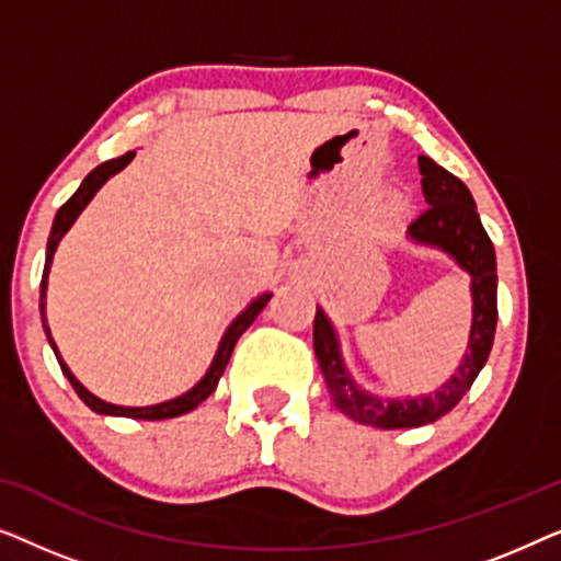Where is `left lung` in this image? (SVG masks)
<instances>
[{
	"instance_id": "1",
	"label": "left lung",
	"mask_w": 561,
	"mask_h": 561,
	"mask_svg": "<svg viewBox=\"0 0 561 561\" xmlns=\"http://www.w3.org/2000/svg\"><path fill=\"white\" fill-rule=\"evenodd\" d=\"M421 188H424L426 209L416 221H411L409 234L416 244L436 248L449 255L470 275L472 324L467 352L457 373L442 382L434 393L413 398H386L365 390L352 378L342 357L340 334L321 306L313 319V352H317L321 375L329 396L344 416L375 428H416L434 424L462 401V396L478 378L493 350L497 324V273L493 242L482 227L478 206L470 188L457 175L444 171L432 158L419 156Z\"/></svg>"
}]
</instances>
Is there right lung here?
<instances>
[{
    "label": "right lung",
    "mask_w": 561,
    "mask_h": 561,
    "mask_svg": "<svg viewBox=\"0 0 561 561\" xmlns=\"http://www.w3.org/2000/svg\"><path fill=\"white\" fill-rule=\"evenodd\" d=\"M135 158V150L125 152L122 158H114V160H106V163L96 165L94 171H91L87 179L81 181V186L76 194L68 198V202L60 206L56 219H53V229H50V237H48V250H45V267H43V280H41V319H43V329H45V336H48L50 347L53 352H56L58 357V365L60 370H64V375L68 378V382H71L76 393H79V398L83 403L89 405L91 411L94 413H102V416H127V419H145V421H160V419H175V416H183V413L194 411L198 403H204L206 398H209L214 390H217V382L221 378V373H225V367L229 363V357H232V350L234 344L240 336L248 332V327L252 324V321L257 319V313L265 309V304L271 301V290H265V294H260L257 298H252V301L248 304V309L237 313V317L232 319V324L227 327V332L221 334V342L217 347V355H214L209 370L204 373V378L196 382L194 388H188L186 393L175 396L171 398V401H163V403H152V405H117V403H110V401H102V398L91 393V390H87L79 382V378L68 370V365L64 363V357H60V352L56 347V342H53V334H50V327H48V317H45V296H48V275H50V265H53V255H56L58 244L60 240H64V234L68 232V229L73 227V221L79 219V214L87 209L91 198L96 196V191L104 186L106 181L112 179L114 173H119L122 168H125L129 160Z\"/></svg>",
    "instance_id": "right-lung-1"
}]
</instances>
